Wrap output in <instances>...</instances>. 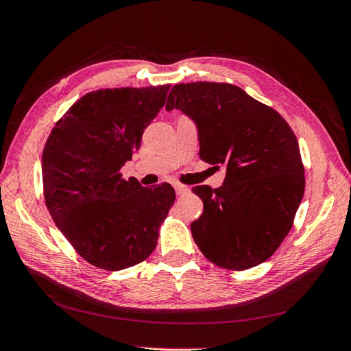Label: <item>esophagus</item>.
I'll use <instances>...</instances> for the list:
<instances>
[{
	"label": "esophagus",
	"mask_w": 351,
	"mask_h": 351,
	"mask_svg": "<svg viewBox=\"0 0 351 351\" xmlns=\"http://www.w3.org/2000/svg\"><path fill=\"white\" fill-rule=\"evenodd\" d=\"M173 186H174V190H176V193H177L178 196L186 195V193L189 192V189H187L186 186H183V184H180V183H174Z\"/></svg>",
	"instance_id": "34e87169"
}]
</instances>
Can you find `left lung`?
<instances>
[{
	"label": "left lung",
	"instance_id": "left-lung-1",
	"mask_svg": "<svg viewBox=\"0 0 351 351\" xmlns=\"http://www.w3.org/2000/svg\"><path fill=\"white\" fill-rule=\"evenodd\" d=\"M165 110L187 115L197 129L199 156L227 168L221 187H193L204 202V214L190 226L200 252L236 271L271 258L291 230L304 193V168L290 125L228 83L176 84Z\"/></svg>",
	"mask_w": 351,
	"mask_h": 351
}]
</instances>
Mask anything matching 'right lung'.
<instances>
[{
  "label": "right lung",
  "mask_w": 351,
  "mask_h": 351,
  "mask_svg": "<svg viewBox=\"0 0 351 351\" xmlns=\"http://www.w3.org/2000/svg\"><path fill=\"white\" fill-rule=\"evenodd\" d=\"M168 90L169 84L89 92L71 105L47 141V208L80 256L101 269L121 271L149 256L174 205L169 184L147 189L120 174Z\"/></svg>",
  "instance_id": "obj_1"
}]
</instances>
